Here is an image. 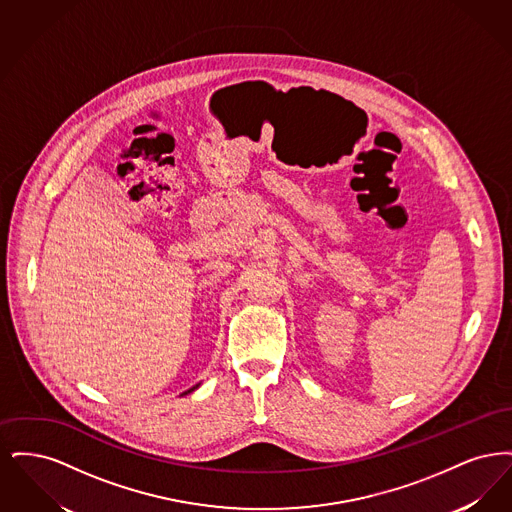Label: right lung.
<instances>
[{
    "label": "right lung",
    "mask_w": 512,
    "mask_h": 512,
    "mask_svg": "<svg viewBox=\"0 0 512 512\" xmlns=\"http://www.w3.org/2000/svg\"><path fill=\"white\" fill-rule=\"evenodd\" d=\"M192 390H194V388H192Z\"/></svg>",
    "instance_id": "right-lung-1"
}]
</instances>
